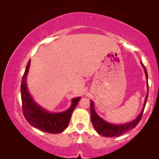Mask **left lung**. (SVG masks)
<instances>
[{
	"mask_svg": "<svg viewBox=\"0 0 159 159\" xmlns=\"http://www.w3.org/2000/svg\"><path fill=\"white\" fill-rule=\"evenodd\" d=\"M141 64L143 66L144 71H145L146 78L148 80V74H147V71L146 69V67L144 66L143 63L141 62ZM147 94L146 96L145 102H144V105L142 109L141 113H140L139 116L136 118L135 120H133L132 122H129L125 124H120V125H114V124H111L105 120L102 119L101 117L98 116L96 111L94 110V102L93 101L90 102V113H91V121H92L94 129L99 134L104 137H107V138H113V137H118L122 135L124 133L129 132L132 129H134L137 126L139 122L141 120L142 116L143 114L144 107H145L146 103H147V97H148L149 93V85L148 81H147Z\"/></svg>",
	"mask_w": 159,
	"mask_h": 159,
	"instance_id": "1",
	"label": "left lung"
}]
</instances>
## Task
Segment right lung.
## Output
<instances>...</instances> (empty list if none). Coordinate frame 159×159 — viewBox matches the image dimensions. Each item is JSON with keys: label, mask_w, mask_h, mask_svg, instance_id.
Returning a JSON list of instances; mask_svg holds the SVG:
<instances>
[{"label": "right lung", "mask_w": 159, "mask_h": 159, "mask_svg": "<svg viewBox=\"0 0 159 159\" xmlns=\"http://www.w3.org/2000/svg\"><path fill=\"white\" fill-rule=\"evenodd\" d=\"M30 60L27 64L21 84V96L24 116L28 123L43 132L51 134H57L63 132L68 126L72 112L77 106L81 97L73 98L71 107L63 112L54 114L42 108L34 102L27 90L26 79L30 68Z\"/></svg>", "instance_id": "right-lung-1"}]
</instances>
